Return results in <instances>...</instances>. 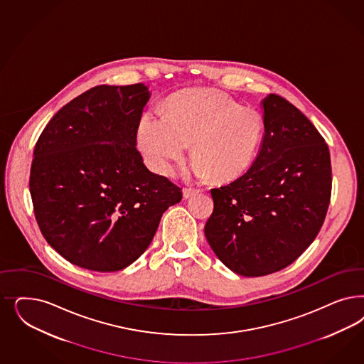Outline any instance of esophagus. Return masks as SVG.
<instances>
[{
    "label": "esophagus",
    "instance_id": "1",
    "mask_svg": "<svg viewBox=\"0 0 364 364\" xmlns=\"http://www.w3.org/2000/svg\"><path fill=\"white\" fill-rule=\"evenodd\" d=\"M197 194H200V190H196V188H183V197H185L186 200L194 197V196H197Z\"/></svg>",
    "mask_w": 364,
    "mask_h": 364
}]
</instances>
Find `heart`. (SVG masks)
<instances>
[{"instance_id": "obj_1", "label": "heart", "mask_w": 364, "mask_h": 364, "mask_svg": "<svg viewBox=\"0 0 364 364\" xmlns=\"http://www.w3.org/2000/svg\"><path fill=\"white\" fill-rule=\"evenodd\" d=\"M262 131L255 108L237 105L228 95L196 88L173 96L164 117L146 114L138 129L144 158L173 174L190 146L193 173L211 182H229L253 162Z\"/></svg>"}]
</instances>
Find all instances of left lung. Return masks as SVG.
I'll use <instances>...</instances> for the list:
<instances>
[{"instance_id": "obj_1", "label": "left lung", "mask_w": 364, "mask_h": 364, "mask_svg": "<svg viewBox=\"0 0 364 364\" xmlns=\"http://www.w3.org/2000/svg\"><path fill=\"white\" fill-rule=\"evenodd\" d=\"M264 135L256 161L232 183L211 188L205 235L237 274L258 277L291 265L316 238L331 200L324 138L279 95L262 100Z\"/></svg>"}]
</instances>
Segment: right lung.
Masks as SVG:
<instances>
[{
    "mask_svg": "<svg viewBox=\"0 0 364 364\" xmlns=\"http://www.w3.org/2000/svg\"><path fill=\"white\" fill-rule=\"evenodd\" d=\"M149 88L97 85L70 100L36 143L29 190L36 221L60 256L117 272L141 257L181 188L136 149Z\"/></svg>",
    "mask_w": 364,
    "mask_h": 364,
    "instance_id": "obj_1",
    "label": "right lung"
}]
</instances>
